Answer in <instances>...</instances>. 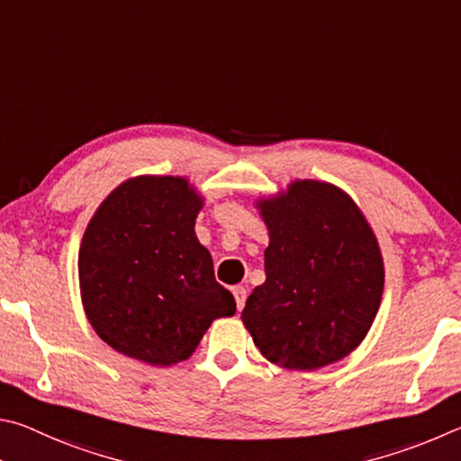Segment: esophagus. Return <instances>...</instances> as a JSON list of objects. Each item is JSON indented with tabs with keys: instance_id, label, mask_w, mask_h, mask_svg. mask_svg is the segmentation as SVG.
Segmentation results:
<instances>
[{
	"instance_id": "1",
	"label": "esophagus",
	"mask_w": 461,
	"mask_h": 461,
	"mask_svg": "<svg viewBox=\"0 0 461 461\" xmlns=\"http://www.w3.org/2000/svg\"><path fill=\"white\" fill-rule=\"evenodd\" d=\"M232 295H235L237 310L240 312L245 308V302H247V289L245 287H232Z\"/></svg>"
}]
</instances>
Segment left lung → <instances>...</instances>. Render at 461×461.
<instances>
[{"label": "left lung", "instance_id": "left-lung-1", "mask_svg": "<svg viewBox=\"0 0 461 461\" xmlns=\"http://www.w3.org/2000/svg\"><path fill=\"white\" fill-rule=\"evenodd\" d=\"M257 208L269 229L265 279L240 320L267 360L313 370L365 340L384 287L376 237L348 194L295 180Z\"/></svg>", "mask_w": 461, "mask_h": 461}]
</instances>
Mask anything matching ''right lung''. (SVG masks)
<instances>
[{"instance_id":"1","label":"right lung","mask_w":461,"mask_h":461,"mask_svg":"<svg viewBox=\"0 0 461 461\" xmlns=\"http://www.w3.org/2000/svg\"><path fill=\"white\" fill-rule=\"evenodd\" d=\"M200 208L202 196L177 176L131 177L96 208L78 251L80 297L113 350L172 366L216 318L237 312L194 232Z\"/></svg>"}]
</instances>
